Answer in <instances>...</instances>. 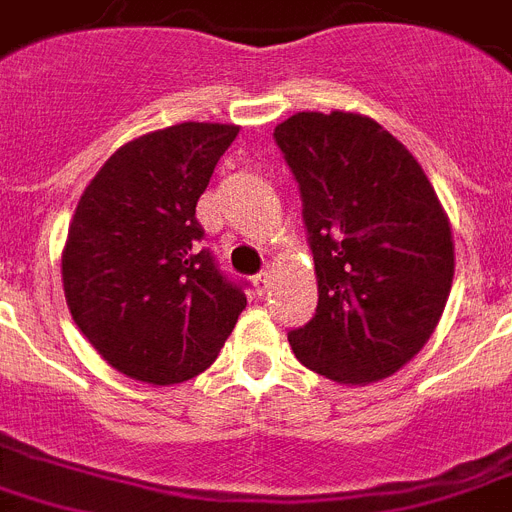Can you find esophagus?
<instances>
[{
    "label": "esophagus",
    "mask_w": 512,
    "mask_h": 512,
    "mask_svg": "<svg viewBox=\"0 0 512 512\" xmlns=\"http://www.w3.org/2000/svg\"><path fill=\"white\" fill-rule=\"evenodd\" d=\"M253 285H256V293H266V287L272 285V272L264 269V272L256 274V277H253Z\"/></svg>",
    "instance_id": "1"
}]
</instances>
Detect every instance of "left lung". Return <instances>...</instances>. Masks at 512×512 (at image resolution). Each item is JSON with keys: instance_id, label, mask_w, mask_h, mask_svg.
Listing matches in <instances>:
<instances>
[{"instance_id": "left-lung-1", "label": "left lung", "mask_w": 512, "mask_h": 512, "mask_svg": "<svg viewBox=\"0 0 512 512\" xmlns=\"http://www.w3.org/2000/svg\"><path fill=\"white\" fill-rule=\"evenodd\" d=\"M303 201L319 303L287 332L340 384L390 377L432 337L453 285V232L421 164L379 122L298 112L274 128Z\"/></svg>"}]
</instances>
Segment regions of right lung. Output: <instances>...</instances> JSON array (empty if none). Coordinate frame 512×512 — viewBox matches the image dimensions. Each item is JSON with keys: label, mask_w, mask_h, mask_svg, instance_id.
Segmentation results:
<instances>
[{"label": "right lung", "mask_w": 512, "mask_h": 512, "mask_svg": "<svg viewBox=\"0 0 512 512\" xmlns=\"http://www.w3.org/2000/svg\"><path fill=\"white\" fill-rule=\"evenodd\" d=\"M240 128L180 122L125 143L83 190L62 253L75 324L125 377L177 384L209 369L246 308L196 204Z\"/></svg>", "instance_id": "right-lung-1"}]
</instances>
